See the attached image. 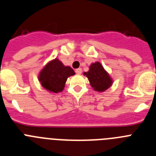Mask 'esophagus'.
<instances>
[{
  "label": "esophagus",
  "mask_w": 156,
  "mask_h": 156,
  "mask_svg": "<svg viewBox=\"0 0 156 156\" xmlns=\"http://www.w3.org/2000/svg\"><path fill=\"white\" fill-rule=\"evenodd\" d=\"M75 72H76V73H77V74H81V73H82V69H81V68L76 69L75 70Z\"/></svg>",
  "instance_id": "esophagus-1"
}]
</instances>
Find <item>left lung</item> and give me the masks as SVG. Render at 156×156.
<instances>
[{
  "label": "left lung",
  "instance_id": "1",
  "mask_svg": "<svg viewBox=\"0 0 156 156\" xmlns=\"http://www.w3.org/2000/svg\"><path fill=\"white\" fill-rule=\"evenodd\" d=\"M84 74L87 75L92 87L97 91L101 92L107 90L112 83L107 72L99 62L92 64L90 70L87 73H84Z\"/></svg>",
  "mask_w": 156,
  "mask_h": 156
}]
</instances>
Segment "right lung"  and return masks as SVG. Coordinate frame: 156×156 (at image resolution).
Returning <instances> with one entry per match:
<instances>
[{
	"instance_id": "right-lung-1",
	"label": "right lung",
	"mask_w": 156,
	"mask_h": 156,
	"mask_svg": "<svg viewBox=\"0 0 156 156\" xmlns=\"http://www.w3.org/2000/svg\"><path fill=\"white\" fill-rule=\"evenodd\" d=\"M74 74L71 67L65 66L58 59L55 58L43 69L40 73L39 80L46 90L58 93L64 89L67 78Z\"/></svg>"
}]
</instances>
